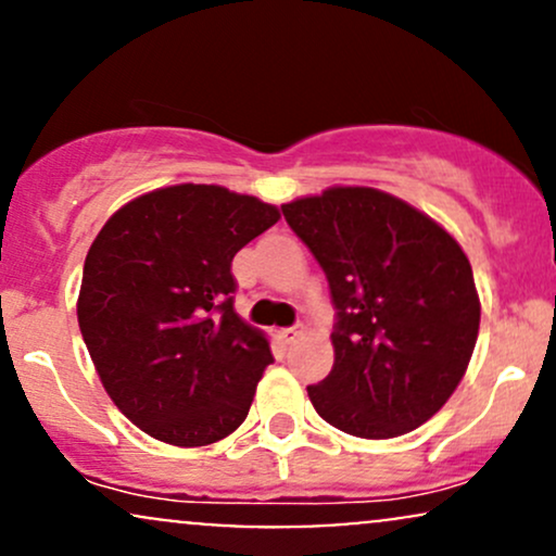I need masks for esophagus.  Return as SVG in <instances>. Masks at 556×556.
Wrapping results in <instances>:
<instances>
[{
	"instance_id": "obj_1",
	"label": "esophagus",
	"mask_w": 556,
	"mask_h": 556,
	"mask_svg": "<svg viewBox=\"0 0 556 556\" xmlns=\"http://www.w3.org/2000/svg\"><path fill=\"white\" fill-rule=\"evenodd\" d=\"M305 334V327L303 324H298V327H290V329H279V340H282L285 344H292V342H298L300 337Z\"/></svg>"
}]
</instances>
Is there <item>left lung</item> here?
<instances>
[{
  "instance_id": "left-lung-1",
  "label": "left lung",
  "mask_w": 556,
  "mask_h": 556,
  "mask_svg": "<svg viewBox=\"0 0 556 556\" xmlns=\"http://www.w3.org/2000/svg\"><path fill=\"white\" fill-rule=\"evenodd\" d=\"M329 279L334 366L308 387L327 424L392 439L426 424L468 368L481 324L460 242L402 198L337 185L285 203Z\"/></svg>"
}]
</instances>
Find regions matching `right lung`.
<instances>
[{
    "instance_id": "1",
    "label": "right lung",
    "mask_w": 556,
    "mask_h": 556,
    "mask_svg": "<svg viewBox=\"0 0 556 556\" xmlns=\"http://www.w3.org/2000/svg\"><path fill=\"white\" fill-rule=\"evenodd\" d=\"M279 212L222 185H169L125 203L91 242L78 324L114 405L140 431L206 446L251 410L274 361L232 308V258Z\"/></svg>"
}]
</instances>
